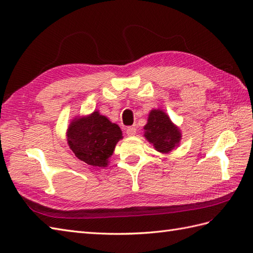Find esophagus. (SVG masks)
<instances>
[{"instance_id": "1", "label": "esophagus", "mask_w": 253, "mask_h": 253, "mask_svg": "<svg viewBox=\"0 0 253 253\" xmlns=\"http://www.w3.org/2000/svg\"><path fill=\"white\" fill-rule=\"evenodd\" d=\"M136 131H137L136 126H129L126 129V133H127V136H129V137L134 136V134H136Z\"/></svg>"}]
</instances>
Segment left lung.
Masks as SVG:
<instances>
[{
	"label": "left lung",
	"instance_id": "8db88e82",
	"mask_svg": "<svg viewBox=\"0 0 253 253\" xmlns=\"http://www.w3.org/2000/svg\"><path fill=\"white\" fill-rule=\"evenodd\" d=\"M143 129L146 140L153 144L155 150L161 153H169L180 143V129L162 110L151 111L148 123Z\"/></svg>",
	"mask_w": 253,
	"mask_h": 253
}]
</instances>
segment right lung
<instances>
[{
    "label": "right lung",
    "mask_w": 253,
    "mask_h": 253,
    "mask_svg": "<svg viewBox=\"0 0 253 253\" xmlns=\"http://www.w3.org/2000/svg\"><path fill=\"white\" fill-rule=\"evenodd\" d=\"M68 143L75 156L90 166L105 167L116 143L123 139L121 128L98 111L75 117L70 124Z\"/></svg>",
    "instance_id": "right-lung-1"
}]
</instances>
